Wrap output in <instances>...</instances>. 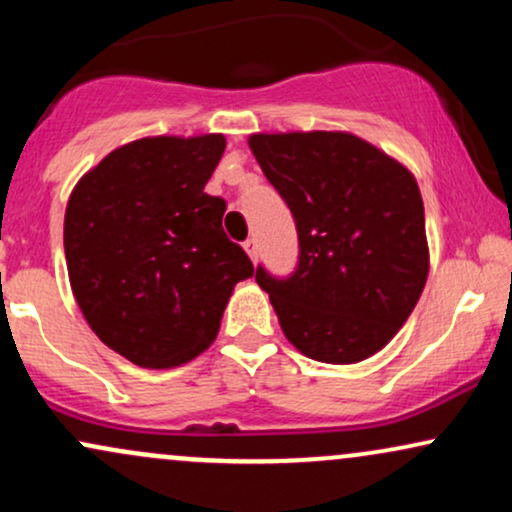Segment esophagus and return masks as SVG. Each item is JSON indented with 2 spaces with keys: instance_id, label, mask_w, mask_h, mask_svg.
Segmentation results:
<instances>
[{
  "instance_id": "obj_1",
  "label": "esophagus",
  "mask_w": 512,
  "mask_h": 512,
  "mask_svg": "<svg viewBox=\"0 0 512 512\" xmlns=\"http://www.w3.org/2000/svg\"><path fill=\"white\" fill-rule=\"evenodd\" d=\"M243 248H245V252H248V257L252 262H257V255H260V250H257V240L255 238H248L243 243Z\"/></svg>"
}]
</instances>
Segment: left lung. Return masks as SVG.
<instances>
[{
  "mask_svg": "<svg viewBox=\"0 0 512 512\" xmlns=\"http://www.w3.org/2000/svg\"><path fill=\"white\" fill-rule=\"evenodd\" d=\"M250 149L298 231L296 272H255L286 339L322 363L378 354L426 286L424 202L414 175L349 132L252 134Z\"/></svg>",
  "mask_w": 512,
  "mask_h": 512,
  "instance_id": "obj_1",
  "label": "left lung"
}]
</instances>
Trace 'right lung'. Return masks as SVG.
Returning <instances> with one entry per match:
<instances>
[{
	"label": "right lung",
	"mask_w": 512,
	"mask_h": 512,
	"mask_svg": "<svg viewBox=\"0 0 512 512\" xmlns=\"http://www.w3.org/2000/svg\"><path fill=\"white\" fill-rule=\"evenodd\" d=\"M223 149V134L137 139L69 197L64 255L76 303L105 346L142 368L202 354L233 286L255 274L223 233L226 202L204 192Z\"/></svg>",
	"instance_id": "add662e5"
}]
</instances>
